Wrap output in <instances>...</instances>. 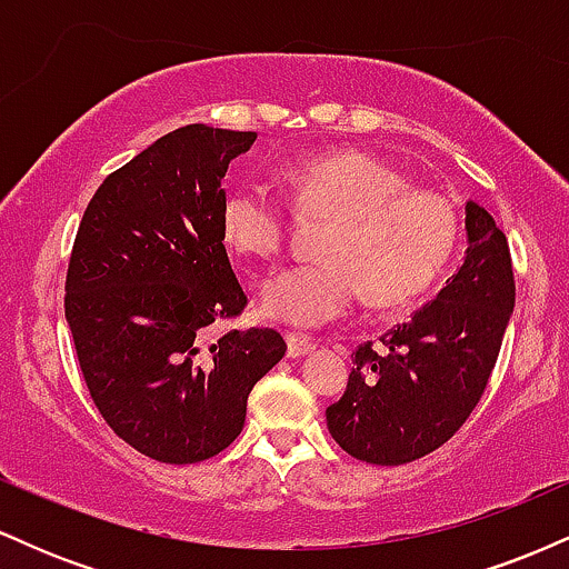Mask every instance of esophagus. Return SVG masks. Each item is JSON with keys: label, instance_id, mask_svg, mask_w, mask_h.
Masks as SVG:
<instances>
[{"label": "esophagus", "instance_id": "esophagus-1", "mask_svg": "<svg viewBox=\"0 0 569 569\" xmlns=\"http://www.w3.org/2000/svg\"><path fill=\"white\" fill-rule=\"evenodd\" d=\"M286 345H289V358H299L305 356V352L316 350V342L302 335H286Z\"/></svg>", "mask_w": 569, "mask_h": 569}]
</instances>
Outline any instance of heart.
<instances>
[{"label":"heart","instance_id":"heart-1","mask_svg":"<svg viewBox=\"0 0 569 569\" xmlns=\"http://www.w3.org/2000/svg\"><path fill=\"white\" fill-rule=\"evenodd\" d=\"M302 211L331 213L316 262L286 267L262 286L276 321L316 329L342 318L367 291L377 307L420 297L452 257L460 219L447 194L409 187L388 160L367 152L318 154L289 171ZM286 206L262 179L238 181L221 202L232 251L272 259L286 246Z\"/></svg>","mask_w":569,"mask_h":569}]
</instances>
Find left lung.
I'll list each match as a JSON object with an SVG mask.
<instances>
[{
  "instance_id": "1",
  "label": "left lung",
  "mask_w": 569,
  "mask_h": 569,
  "mask_svg": "<svg viewBox=\"0 0 569 569\" xmlns=\"http://www.w3.org/2000/svg\"><path fill=\"white\" fill-rule=\"evenodd\" d=\"M466 262L447 286L375 342L358 345L329 433L356 460L403 466L447 443L471 417L498 363L516 280L508 238L466 202Z\"/></svg>"
}]
</instances>
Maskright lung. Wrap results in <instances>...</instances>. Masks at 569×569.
Segmentation results:
<instances>
[{"label":"right lung","instance_id":"add662e5","mask_svg":"<svg viewBox=\"0 0 569 569\" xmlns=\"http://www.w3.org/2000/svg\"><path fill=\"white\" fill-rule=\"evenodd\" d=\"M253 130L194 122L103 179L71 246L67 321L96 409L136 452L187 466L224 452L251 388L286 356L234 321L248 297L221 234L224 173Z\"/></svg>","mask_w":569,"mask_h":569}]
</instances>
